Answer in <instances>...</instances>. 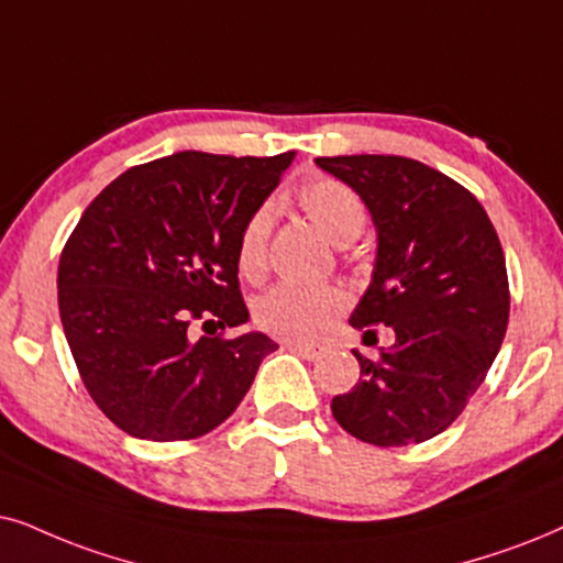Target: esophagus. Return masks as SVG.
<instances>
[{"mask_svg":"<svg viewBox=\"0 0 563 563\" xmlns=\"http://www.w3.org/2000/svg\"><path fill=\"white\" fill-rule=\"evenodd\" d=\"M286 347H288V351L298 353V355H303V358H309V361L322 358V355L327 353V347L319 345V343H286Z\"/></svg>","mask_w":563,"mask_h":563,"instance_id":"obj_1","label":"esophagus"}]
</instances>
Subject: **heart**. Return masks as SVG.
<instances>
[{
    "mask_svg": "<svg viewBox=\"0 0 563 563\" xmlns=\"http://www.w3.org/2000/svg\"><path fill=\"white\" fill-rule=\"evenodd\" d=\"M298 205L306 218L324 233L332 244H347L364 231L368 212L364 199L347 184L317 176L298 189ZM273 205H262L246 218L239 233L236 265L246 280H260L267 267V239L273 229ZM347 298L334 286H301L280 283L267 290L254 306V319L262 330L283 340H317L343 314Z\"/></svg>",
    "mask_w": 563,
    "mask_h": 563,
    "instance_id": "obj_1",
    "label": "heart"
}]
</instances>
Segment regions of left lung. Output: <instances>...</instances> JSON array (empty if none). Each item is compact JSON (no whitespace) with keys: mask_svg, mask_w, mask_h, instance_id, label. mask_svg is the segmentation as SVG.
I'll return each mask as SVG.
<instances>
[{"mask_svg":"<svg viewBox=\"0 0 563 563\" xmlns=\"http://www.w3.org/2000/svg\"><path fill=\"white\" fill-rule=\"evenodd\" d=\"M317 166L364 199L376 229L372 283L355 330L393 327L376 358L332 400L351 437L376 446L433 439L486 379L509 322L507 262L483 205L465 187L400 155H338Z\"/></svg>","mask_w":563,"mask_h":563,"instance_id":"1","label":"left lung"}]
</instances>
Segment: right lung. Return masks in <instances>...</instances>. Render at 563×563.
I'll list each match as a JSON object with an SVG mask.
<instances>
[{"label": "right lung", "instance_id": "obj_1", "mask_svg": "<svg viewBox=\"0 0 563 563\" xmlns=\"http://www.w3.org/2000/svg\"><path fill=\"white\" fill-rule=\"evenodd\" d=\"M290 163L174 153L124 170L82 212L56 277L64 338L90 397L130 437L212 431L277 351L265 332L191 340L189 324L249 322L239 233Z\"/></svg>", "mask_w": 563, "mask_h": 563}]
</instances>
